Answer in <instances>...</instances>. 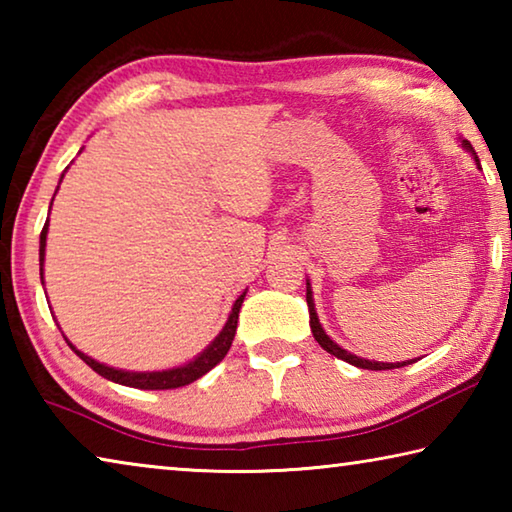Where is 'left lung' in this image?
<instances>
[{"instance_id": "left-lung-1", "label": "left lung", "mask_w": 512, "mask_h": 512, "mask_svg": "<svg viewBox=\"0 0 512 512\" xmlns=\"http://www.w3.org/2000/svg\"><path fill=\"white\" fill-rule=\"evenodd\" d=\"M461 146H463V149H465L467 153L472 155L474 162H476V167L481 169V162H479V158H476V153H474V149H472V144L467 142V140H463V137H461ZM307 307H309V325H311V332H314V339L318 341L320 348L327 350L329 354H334L336 359H343V361L352 363V366H357V368H366V370H393V368H402V366H409V363H415V361H418V359H411V361H397V363L370 361V359L357 357V354H352V352H348V350H343L339 343H334L332 339H329L327 332L323 329V325H320L318 314H316V305H314V291H311V284H309V280H307Z\"/></svg>"}]
</instances>
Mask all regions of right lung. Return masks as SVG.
I'll return each instance as SVG.
<instances>
[{
  "label": "right lung",
  "instance_id": "obj_1",
  "mask_svg": "<svg viewBox=\"0 0 512 512\" xmlns=\"http://www.w3.org/2000/svg\"><path fill=\"white\" fill-rule=\"evenodd\" d=\"M65 176V173H63ZM63 176H60V183H63ZM58 183V185H60ZM58 192V189H56ZM56 196V194H54ZM54 203V201H51ZM47 232H49V219L45 223V228L40 232V282L45 284V275H42V266H45V248H47ZM248 289L241 293V296L235 300V305L230 309V316L225 320V325L219 334L214 336V341L207 345V348L196 354L192 361L183 363V366H176V368H167V370H144V372H137V370H121V368H112L106 366V363H101L97 359L88 357V354L76 350L69 339L65 336V341L69 348H72L79 357L88 363V366L99 372L101 377H106L110 381H115V384L121 386H131V388H142V391H167V388H180V386H187L196 381L198 377H203L205 372H210L216 363H219L225 354H228L232 339H235V332H237V320H239V309H241V302H244Z\"/></svg>",
  "mask_w": 512,
  "mask_h": 512
}]
</instances>
